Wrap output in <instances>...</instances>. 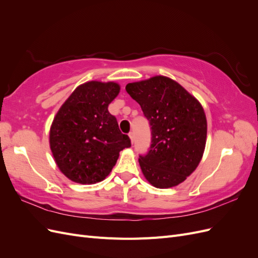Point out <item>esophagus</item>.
<instances>
[{
  "label": "esophagus",
  "instance_id": "34e87169",
  "mask_svg": "<svg viewBox=\"0 0 258 258\" xmlns=\"http://www.w3.org/2000/svg\"><path fill=\"white\" fill-rule=\"evenodd\" d=\"M129 137H130V140H131V142L132 143H135V134H134V132H130V134H129Z\"/></svg>",
  "mask_w": 258,
  "mask_h": 258
}]
</instances>
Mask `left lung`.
<instances>
[{"label": "left lung", "mask_w": 258, "mask_h": 258, "mask_svg": "<svg viewBox=\"0 0 258 258\" xmlns=\"http://www.w3.org/2000/svg\"><path fill=\"white\" fill-rule=\"evenodd\" d=\"M150 121L152 144L139 155L146 179L157 188L185 181L201 160L207 139L205 111L181 85L165 76L126 86Z\"/></svg>", "instance_id": "left-lung-1"}]
</instances>
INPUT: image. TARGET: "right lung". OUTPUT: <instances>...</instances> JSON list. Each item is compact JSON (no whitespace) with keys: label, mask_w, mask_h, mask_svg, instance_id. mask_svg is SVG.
Segmentation results:
<instances>
[{"label":"right lung","mask_w":258,"mask_h":258,"mask_svg":"<svg viewBox=\"0 0 258 258\" xmlns=\"http://www.w3.org/2000/svg\"><path fill=\"white\" fill-rule=\"evenodd\" d=\"M120 87L116 83L88 82L77 87L52 121L50 148L60 171L71 181L95 184L104 179L130 147L116 117L107 107Z\"/></svg>","instance_id":"right-lung-1"}]
</instances>
